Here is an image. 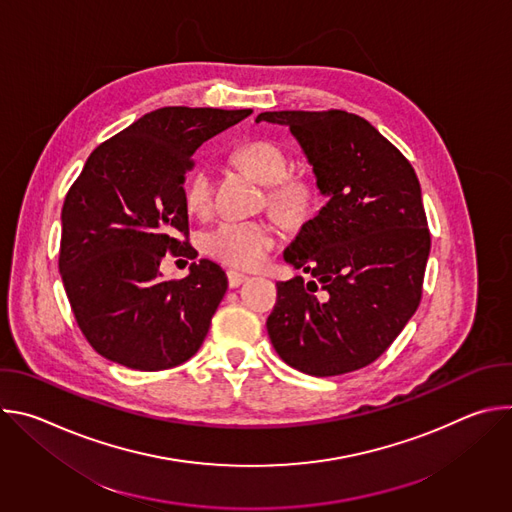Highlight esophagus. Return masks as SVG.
Returning <instances> with one entry per match:
<instances>
[{"label": "esophagus", "instance_id": "obj_1", "mask_svg": "<svg viewBox=\"0 0 512 512\" xmlns=\"http://www.w3.org/2000/svg\"><path fill=\"white\" fill-rule=\"evenodd\" d=\"M227 279H229V287H239L247 279V275L231 269V271H227Z\"/></svg>", "mask_w": 512, "mask_h": 512}]
</instances>
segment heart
<instances>
[{"mask_svg":"<svg viewBox=\"0 0 512 512\" xmlns=\"http://www.w3.org/2000/svg\"><path fill=\"white\" fill-rule=\"evenodd\" d=\"M235 158L263 184L271 186L267 194L269 208L285 218H302L318 202V188L312 180L289 176L291 162L279 143L271 139H251L235 150ZM212 200V170L196 164L184 182V202L192 212L208 210ZM275 233L269 225L257 221H223L200 237L202 251L235 269L259 267L275 245Z\"/></svg>","mask_w":512,"mask_h":512,"instance_id":"obj_1","label":"heart"}]
</instances>
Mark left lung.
Returning <instances> with one entry per match:
<instances>
[{
  "label": "left lung",
  "instance_id": "8db88e82",
  "mask_svg": "<svg viewBox=\"0 0 512 512\" xmlns=\"http://www.w3.org/2000/svg\"><path fill=\"white\" fill-rule=\"evenodd\" d=\"M289 125L314 166L326 206L285 249L312 275L277 283L267 318L289 367L336 377L375 362L421 302L431 247L421 186L409 160L354 113L265 111Z\"/></svg>",
  "mask_w": 512,
  "mask_h": 512
}]
</instances>
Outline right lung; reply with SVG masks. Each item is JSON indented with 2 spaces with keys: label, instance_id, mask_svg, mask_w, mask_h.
<instances>
[{
  "label": "right lung",
  "instance_id": "1",
  "mask_svg": "<svg viewBox=\"0 0 512 512\" xmlns=\"http://www.w3.org/2000/svg\"><path fill=\"white\" fill-rule=\"evenodd\" d=\"M251 113L156 109L97 145L66 192L58 269L83 336L107 360L164 371L202 346L225 271L200 259L186 277L164 279L160 263L196 257L184 202L192 154Z\"/></svg>",
  "mask_w": 512,
  "mask_h": 512
}]
</instances>
